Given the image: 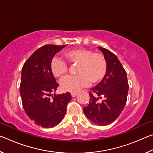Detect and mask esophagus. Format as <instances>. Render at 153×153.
Segmentation results:
<instances>
[{"instance_id": "esophagus-1", "label": "esophagus", "mask_w": 153, "mask_h": 153, "mask_svg": "<svg viewBox=\"0 0 153 153\" xmlns=\"http://www.w3.org/2000/svg\"><path fill=\"white\" fill-rule=\"evenodd\" d=\"M77 94V92H71V95L72 97H75Z\"/></svg>"}]
</instances>
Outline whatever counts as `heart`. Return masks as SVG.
<instances>
[{
  "label": "heart",
  "mask_w": 153,
  "mask_h": 153,
  "mask_svg": "<svg viewBox=\"0 0 153 153\" xmlns=\"http://www.w3.org/2000/svg\"><path fill=\"white\" fill-rule=\"evenodd\" d=\"M63 55L70 65L77 63L76 76L64 77L61 81V88L67 92H77L86 86L90 80L92 84L101 81L107 74V62L105 56L84 48H76L65 51ZM50 67L55 77H61L68 71L65 61L55 56L51 59Z\"/></svg>",
  "instance_id": "heart-1"
}]
</instances>
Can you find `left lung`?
Returning <instances> with one entry per match:
<instances>
[{
  "mask_svg": "<svg viewBox=\"0 0 153 153\" xmlns=\"http://www.w3.org/2000/svg\"><path fill=\"white\" fill-rule=\"evenodd\" d=\"M107 62V74L90 92V102L83 111L92 123L105 126L113 123L126 104L129 85L127 74L115 54L98 46Z\"/></svg>",
  "mask_w": 153,
  "mask_h": 153,
  "instance_id": "obj_1",
  "label": "left lung"
}]
</instances>
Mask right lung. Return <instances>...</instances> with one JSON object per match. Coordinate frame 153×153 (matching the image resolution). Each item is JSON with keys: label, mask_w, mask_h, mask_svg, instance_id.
Here are the masks:
<instances>
[{"label": "right lung", "mask_w": 153, "mask_h": 153, "mask_svg": "<svg viewBox=\"0 0 153 153\" xmlns=\"http://www.w3.org/2000/svg\"><path fill=\"white\" fill-rule=\"evenodd\" d=\"M66 46H43L27 59L22 67L19 91L23 107L31 120L45 128H54L63 120L71 99L69 92L51 97L59 86L51 70V61Z\"/></svg>", "instance_id": "1"}]
</instances>
